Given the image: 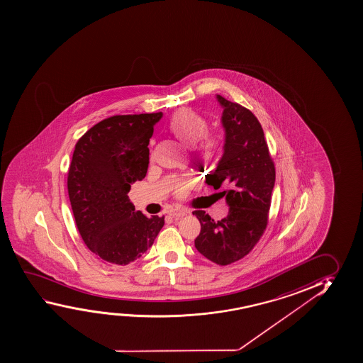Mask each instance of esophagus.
Instances as JSON below:
<instances>
[{
    "instance_id": "1",
    "label": "esophagus",
    "mask_w": 363,
    "mask_h": 363,
    "mask_svg": "<svg viewBox=\"0 0 363 363\" xmlns=\"http://www.w3.org/2000/svg\"><path fill=\"white\" fill-rule=\"evenodd\" d=\"M188 213L189 211H186V209H183V208H173V209H170L168 211L169 216L173 218L184 217Z\"/></svg>"
}]
</instances>
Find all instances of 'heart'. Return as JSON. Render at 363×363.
Wrapping results in <instances>:
<instances>
[{
	"instance_id": "obj_1",
	"label": "heart",
	"mask_w": 363,
	"mask_h": 363,
	"mask_svg": "<svg viewBox=\"0 0 363 363\" xmlns=\"http://www.w3.org/2000/svg\"><path fill=\"white\" fill-rule=\"evenodd\" d=\"M170 129L173 131L179 140L183 141L186 145H193L206 134L208 129V123L201 115L196 114L191 110H182L174 116L170 124ZM213 146L211 139L206 138L203 141V149H211ZM194 184V179L191 177H180L174 179L172 182V188L179 195H184Z\"/></svg>"
}]
</instances>
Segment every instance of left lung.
I'll return each mask as SVG.
<instances>
[{"instance_id":"8db88e82","label":"left lung","mask_w":363,"mask_h":363,"mask_svg":"<svg viewBox=\"0 0 363 363\" xmlns=\"http://www.w3.org/2000/svg\"><path fill=\"white\" fill-rule=\"evenodd\" d=\"M217 100L223 108L224 152L216 170L206 174V183L216 190L227 188L219 194L225 198L229 211L218 222L204 211H193L201 227L194 244L206 259L228 265L248 255L263 235L276 169L253 113L220 95Z\"/></svg>"}]
</instances>
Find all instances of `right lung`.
I'll list each match as a JSON object with an SVG mask.
<instances>
[{
    "mask_svg": "<svg viewBox=\"0 0 363 363\" xmlns=\"http://www.w3.org/2000/svg\"><path fill=\"white\" fill-rule=\"evenodd\" d=\"M162 116L115 115L76 143L67 173L71 208L84 243L106 264L141 258L164 225V217H146L128 196L131 184L145 178L147 145Z\"/></svg>",
    "mask_w": 363,
    "mask_h": 363,
    "instance_id": "right-lung-1",
    "label": "right lung"
}]
</instances>
